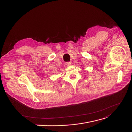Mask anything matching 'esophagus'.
Masks as SVG:
<instances>
[{"label":"esophagus","mask_w":132,"mask_h":132,"mask_svg":"<svg viewBox=\"0 0 132 132\" xmlns=\"http://www.w3.org/2000/svg\"><path fill=\"white\" fill-rule=\"evenodd\" d=\"M71 63L70 62H68L66 63V66H71Z\"/></svg>","instance_id":"1"}]
</instances>
